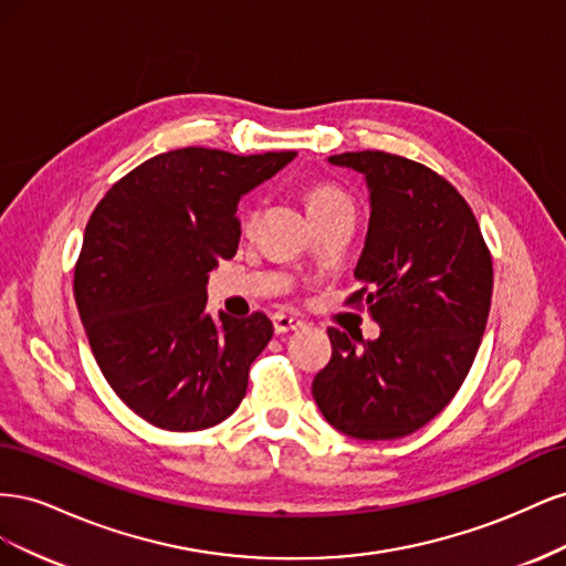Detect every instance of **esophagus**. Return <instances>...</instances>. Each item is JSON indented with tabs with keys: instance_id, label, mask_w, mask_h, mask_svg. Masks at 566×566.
<instances>
[{
	"instance_id": "1",
	"label": "esophagus",
	"mask_w": 566,
	"mask_h": 566,
	"mask_svg": "<svg viewBox=\"0 0 566 566\" xmlns=\"http://www.w3.org/2000/svg\"><path fill=\"white\" fill-rule=\"evenodd\" d=\"M271 321H273V331H276L279 335L304 328V321H300L295 316H287V314H273Z\"/></svg>"
}]
</instances>
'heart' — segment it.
<instances>
[{
  "instance_id": "b5f03b06",
  "label": "heart",
  "mask_w": 566,
  "mask_h": 566,
  "mask_svg": "<svg viewBox=\"0 0 566 566\" xmlns=\"http://www.w3.org/2000/svg\"><path fill=\"white\" fill-rule=\"evenodd\" d=\"M304 202H306V212H310L312 219L314 217H323V214H331V212L342 210V208H352V200L347 198V193L342 191V188H337L335 184H331V181H316V184H312L310 188H306ZM254 219H256V210L248 205V208H243V214H241V224H243L245 233L252 231Z\"/></svg>"
}]
</instances>
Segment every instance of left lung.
Here are the masks:
<instances>
[{"label": "left lung", "mask_w": 566, "mask_h": 566, "mask_svg": "<svg viewBox=\"0 0 566 566\" xmlns=\"http://www.w3.org/2000/svg\"><path fill=\"white\" fill-rule=\"evenodd\" d=\"M366 177L370 221L354 269L378 339L328 328L331 364L312 385L323 418L354 439L413 434L468 378L493 293L491 252L455 188L430 167L382 150L331 156Z\"/></svg>", "instance_id": "left-lung-1"}]
</instances>
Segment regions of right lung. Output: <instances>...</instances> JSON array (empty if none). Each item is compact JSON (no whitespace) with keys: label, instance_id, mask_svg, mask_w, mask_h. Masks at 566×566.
Segmentation results:
<instances>
[{"label":"right lung","instance_id":"right-lung-1","mask_svg":"<svg viewBox=\"0 0 566 566\" xmlns=\"http://www.w3.org/2000/svg\"><path fill=\"white\" fill-rule=\"evenodd\" d=\"M295 156L160 153L113 184L87 221L73 283L82 325L113 391L160 430H208L245 397L273 323L262 312L214 321L205 285L238 250V200Z\"/></svg>","mask_w":566,"mask_h":566}]
</instances>
